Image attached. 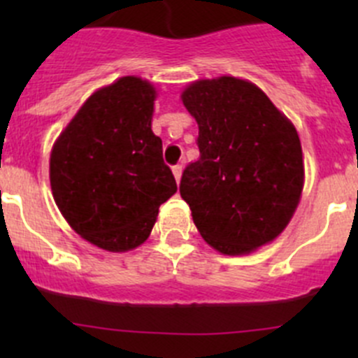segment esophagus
Returning a JSON list of instances; mask_svg holds the SVG:
<instances>
[{
    "label": "esophagus",
    "instance_id": "esophagus-1",
    "mask_svg": "<svg viewBox=\"0 0 358 358\" xmlns=\"http://www.w3.org/2000/svg\"><path fill=\"white\" fill-rule=\"evenodd\" d=\"M182 164H175L173 166V175H175L176 182H180V178H182Z\"/></svg>",
    "mask_w": 358,
    "mask_h": 358
}]
</instances>
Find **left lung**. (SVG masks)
<instances>
[{
	"mask_svg": "<svg viewBox=\"0 0 358 358\" xmlns=\"http://www.w3.org/2000/svg\"><path fill=\"white\" fill-rule=\"evenodd\" d=\"M183 106L199 124L201 156L183 169L180 196L206 243L243 255L275 239L303 190L299 136L252 83L196 81Z\"/></svg>",
	"mask_w": 358,
	"mask_h": 358,
	"instance_id": "left-lung-1",
	"label": "left lung"
}]
</instances>
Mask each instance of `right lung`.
<instances>
[{"instance_id":"right-lung-1","label":"right lung","mask_w":358,"mask_h":358,"mask_svg":"<svg viewBox=\"0 0 358 358\" xmlns=\"http://www.w3.org/2000/svg\"><path fill=\"white\" fill-rule=\"evenodd\" d=\"M156 90L126 76L93 93L55 142L53 197L69 225L107 251H128L152 232L176 180L152 133Z\"/></svg>"}]
</instances>
